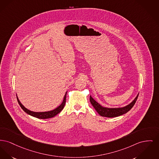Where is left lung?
<instances>
[{
	"mask_svg": "<svg viewBox=\"0 0 159 159\" xmlns=\"http://www.w3.org/2000/svg\"><path fill=\"white\" fill-rule=\"evenodd\" d=\"M139 93L137 95V96L135 97V98L131 102L130 104H127V106H125L124 107H104L100 104L98 102H97L91 95H90V102L91 104L93 106L94 109L96 110V111L100 115L104 117H108V118H113L121 116L123 114L129 112L131 109L133 107L134 104L136 103Z\"/></svg>",
	"mask_w": 159,
	"mask_h": 159,
	"instance_id": "8db88e82",
	"label": "left lung"
}]
</instances>
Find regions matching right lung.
I'll list each match as a JSON object with an SVG mask.
<instances>
[{"label": "right lung", "instance_id": "obj_1", "mask_svg": "<svg viewBox=\"0 0 159 159\" xmlns=\"http://www.w3.org/2000/svg\"><path fill=\"white\" fill-rule=\"evenodd\" d=\"M66 93H67V91L66 92V94L64 95L62 102L58 107H57L53 110H52V111H46V112H34V111H31L29 110L26 107H25L20 102L19 98L17 97V95H17V101L19 102V105L20 106L21 109L26 113H28V115L32 116L37 118L39 119H48V118L54 117L55 116H56L57 114H58L59 112H61V111L64 109L66 103Z\"/></svg>", "mask_w": 159, "mask_h": 159}]
</instances>
